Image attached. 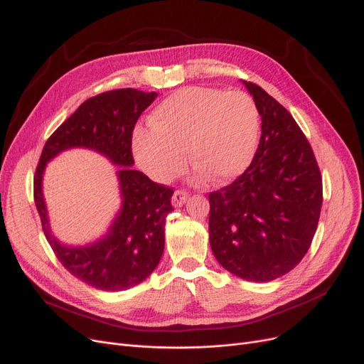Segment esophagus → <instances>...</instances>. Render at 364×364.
Returning <instances> with one entry per match:
<instances>
[{
	"label": "esophagus",
	"instance_id": "1",
	"mask_svg": "<svg viewBox=\"0 0 364 364\" xmlns=\"http://www.w3.org/2000/svg\"><path fill=\"white\" fill-rule=\"evenodd\" d=\"M188 199V193L184 192V190H176L174 195H172V205L176 208H180L186 203V200Z\"/></svg>",
	"mask_w": 364,
	"mask_h": 364
}]
</instances>
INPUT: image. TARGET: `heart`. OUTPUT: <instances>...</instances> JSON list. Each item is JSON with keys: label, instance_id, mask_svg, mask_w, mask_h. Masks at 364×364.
Instances as JSON below:
<instances>
[{"label": "heart", "instance_id": "1", "mask_svg": "<svg viewBox=\"0 0 364 364\" xmlns=\"http://www.w3.org/2000/svg\"><path fill=\"white\" fill-rule=\"evenodd\" d=\"M139 128L132 151L143 171L165 183L187 165L195 180L232 183L250 168L259 136V113L250 94L208 87H186L169 94Z\"/></svg>", "mask_w": 364, "mask_h": 364}]
</instances>
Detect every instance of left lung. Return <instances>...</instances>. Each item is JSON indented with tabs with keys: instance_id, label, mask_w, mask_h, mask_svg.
<instances>
[{
	"instance_id": "8db88e82",
	"label": "left lung",
	"mask_w": 364,
	"mask_h": 364,
	"mask_svg": "<svg viewBox=\"0 0 364 364\" xmlns=\"http://www.w3.org/2000/svg\"><path fill=\"white\" fill-rule=\"evenodd\" d=\"M243 85L261 114V139L250 168L209 195V243L227 272L272 282L309 251L323 202L321 176L292 114L257 84Z\"/></svg>"
}]
</instances>
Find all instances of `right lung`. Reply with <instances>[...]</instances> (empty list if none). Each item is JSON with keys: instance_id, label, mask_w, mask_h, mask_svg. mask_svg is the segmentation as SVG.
Instances as JSON below:
<instances>
[{"instance_id": "1", "label": "right lung", "mask_w": 364, "mask_h": 364, "mask_svg": "<svg viewBox=\"0 0 364 364\" xmlns=\"http://www.w3.org/2000/svg\"><path fill=\"white\" fill-rule=\"evenodd\" d=\"M158 97L122 88L84 102L47 140L33 177V199L44 235L57 259L75 277L100 291H125L146 280L161 261L165 218L174 190L132 169V131L143 110ZM84 146L99 151L122 168L117 173L123 203L108 233L84 247L63 245L51 233L42 193L46 162L59 152Z\"/></svg>"}]
</instances>
